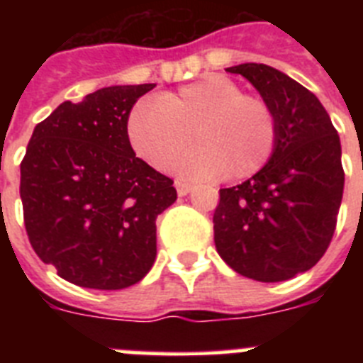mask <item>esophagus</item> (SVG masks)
<instances>
[{"label": "esophagus", "mask_w": 363, "mask_h": 363, "mask_svg": "<svg viewBox=\"0 0 363 363\" xmlns=\"http://www.w3.org/2000/svg\"><path fill=\"white\" fill-rule=\"evenodd\" d=\"M174 185H176V191H178V196H187L192 189V185L184 184V182H176Z\"/></svg>", "instance_id": "obj_1"}]
</instances>
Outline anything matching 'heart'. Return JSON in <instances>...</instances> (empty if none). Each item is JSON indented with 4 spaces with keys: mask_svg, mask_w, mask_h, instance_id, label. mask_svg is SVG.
Instances as JSON below:
<instances>
[{
    "mask_svg": "<svg viewBox=\"0 0 363 363\" xmlns=\"http://www.w3.org/2000/svg\"><path fill=\"white\" fill-rule=\"evenodd\" d=\"M192 136L198 147L174 167L182 178H249L271 160L278 125L265 99L220 74L138 105L127 118L130 147L156 171H167Z\"/></svg>",
    "mask_w": 363,
    "mask_h": 363,
    "instance_id": "1",
    "label": "heart"
}]
</instances>
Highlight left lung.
<instances>
[{"label": "left lung", "instance_id": "8db88e82", "mask_svg": "<svg viewBox=\"0 0 363 363\" xmlns=\"http://www.w3.org/2000/svg\"><path fill=\"white\" fill-rule=\"evenodd\" d=\"M242 74L271 105L278 125L271 160L236 187L220 189L214 243L230 269L256 281H284L325 255L336 229L342 147L320 99L287 74L242 63Z\"/></svg>", "mask_w": 363, "mask_h": 363}]
</instances>
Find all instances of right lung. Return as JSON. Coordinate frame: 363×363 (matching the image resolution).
I'll return each mask as SVG.
<instances>
[{"label":"right lung","instance_id":"obj_1","mask_svg":"<svg viewBox=\"0 0 363 363\" xmlns=\"http://www.w3.org/2000/svg\"><path fill=\"white\" fill-rule=\"evenodd\" d=\"M114 85L63 101L36 125L19 196L32 249L79 287L138 284L156 259V218L176 201L171 178L136 158L127 118L154 89Z\"/></svg>","mask_w":363,"mask_h":363}]
</instances>
